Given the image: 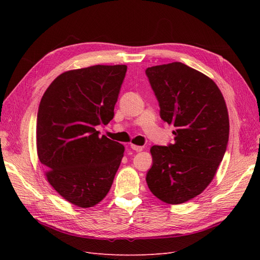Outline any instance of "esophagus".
Masks as SVG:
<instances>
[{
  "mask_svg": "<svg viewBox=\"0 0 260 260\" xmlns=\"http://www.w3.org/2000/svg\"><path fill=\"white\" fill-rule=\"evenodd\" d=\"M130 147L133 149V151L136 152H141L143 149V146H140V145H135V144H131Z\"/></svg>",
  "mask_w": 260,
  "mask_h": 260,
  "instance_id": "obj_1",
  "label": "esophagus"
}]
</instances>
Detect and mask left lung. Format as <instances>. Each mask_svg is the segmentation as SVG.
<instances>
[{"label": "left lung", "instance_id": "1", "mask_svg": "<svg viewBox=\"0 0 260 260\" xmlns=\"http://www.w3.org/2000/svg\"><path fill=\"white\" fill-rule=\"evenodd\" d=\"M145 74L160 118L176 127L174 144L151 147L146 182L157 199L177 205L214 179L229 141V115L217 84L182 62L148 67Z\"/></svg>", "mask_w": 260, "mask_h": 260}]
</instances>
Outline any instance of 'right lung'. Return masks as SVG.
I'll use <instances>...</instances> for the list:
<instances>
[{"label":"right lung","mask_w":260,"mask_h":260,"mask_svg":"<svg viewBox=\"0 0 260 260\" xmlns=\"http://www.w3.org/2000/svg\"><path fill=\"white\" fill-rule=\"evenodd\" d=\"M127 66L95 65L69 70L55 79L37 116L38 156L46 178L74 205L103 200L120 166L124 147L95 130L114 118Z\"/></svg>","instance_id":"right-lung-1"}]
</instances>
